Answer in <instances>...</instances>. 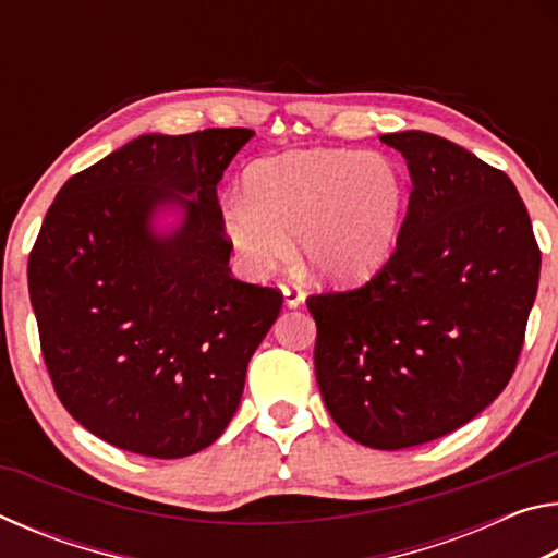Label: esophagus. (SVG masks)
<instances>
[{"instance_id":"34e87169","label":"esophagus","mask_w":558,"mask_h":558,"mask_svg":"<svg viewBox=\"0 0 558 558\" xmlns=\"http://www.w3.org/2000/svg\"><path fill=\"white\" fill-rule=\"evenodd\" d=\"M282 298H286L288 307H300L305 302V292L295 282H282Z\"/></svg>"}]
</instances>
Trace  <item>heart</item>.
<instances>
[{"label":"heart","mask_w":558,"mask_h":558,"mask_svg":"<svg viewBox=\"0 0 558 558\" xmlns=\"http://www.w3.org/2000/svg\"><path fill=\"white\" fill-rule=\"evenodd\" d=\"M409 196L403 169L381 153L302 149L245 172V202L223 204V229L253 276L292 258L313 276L356 282L389 260Z\"/></svg>","instance_id":"b5f03b06"}]
</instances>
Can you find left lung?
Here are the masks:
<instances>
[{
  "mask_svg": "<svg viewBox=\"0 0 558 558\" xmlns=\"http://www.w3.org/2000/svg\"><path fill=\"white\" fill-rule=\"evenodd\" d=\"M405 157L396 251L362 288L310 295L315 376L335 423L376 450L448 436L517 369L542 251L502 169L421 130L381 135Z\"/></svg>",
  "mask_w": 558,
  "mask_h": 558,
  "instance_id": "8db88e82",
  "label": "left lung"
}]
</instances>
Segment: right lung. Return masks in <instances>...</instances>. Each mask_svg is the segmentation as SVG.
Wrapping results in <instances>:
<instances>
[{
    "mask_svg": "<svg viewBox=\"0 0 558 558\" xmlns=\"http://www.w3.org/2000/svg\"><path fill=\"white\" fill-rule=\"evenodd\" d=\"M251 137L245 128L143 135L73 174L46 211L29 256L41 354L65 411L110 446L194 456L239 409L282 307L278 288L231 276L216 199ZM162 205L185 219L159 236Z\"/></svg>",
    "mask_w": 558,
    "mask_h": 558,
    "instance_id": "1",
    "label": "right lung"
}]
</instances>
